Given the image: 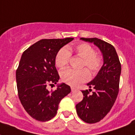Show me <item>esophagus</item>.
Listing matches in <instances>:
<instances>
[{
    "label": "esophagus",
    "mask_w": 135,
    "mask_h": 135,
    "mask_svg": "<svg viewBox=\"0 0 135 135\" xmlns=\"http://www.w3.org/2000/svg\"><path fill=\"white\" fill-rule=\"evenodd\" d=\"M71 89L72 92H74V91H75V90H76V88H74V87H71Z\"/></svg>",
    "instance_id": "1"
}]
</instances>
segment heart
<instances>
[{
	"instance_id": "obj_1",
	"label": "heart",
	"mask_w": 135,
	"mask_h": 135,
	"mask_svg": "<svg viewBox=\"0 0 135 135\" xmlns=\"http://www.w3.org/2000/svg\"><path fill=\"white\" fill-rule=\"evenodd\" d=\"M69 48H61L57 52L55 57V64L57 67L63 69L68 65L70 59ZM76 55L82 58L81 67L86 66L92 74H96L99 71L103 65L102 58L97 55L96 51L88 43H80L76 45L74 48ZM90 78V74L86 69L74 70L67 69L61 73V80L66 84L69 85H77L81 83L85 82Z\"/></svg>"
}]
</instances>
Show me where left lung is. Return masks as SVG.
Instances as JSON below:
<instances>
[{
  "mask_svg": "<svg viewBox=\"0 0 135 135\" xmlns=\"http://www.w3.org/2000/svg\"><path fill=\"white\" fill-rule=\"evenodd\" d=\"M80 39L98 47L104 59L103 66L97 76L87 84L90 89L82 90L83 99L76 106L80 119L88 123H95L107 115L117 98L121 64L112 45L97 38ZM92 87L95 90L90 93Z\"/></svg>",
  "mask_w": 135,
  "mask_h": 135,
  "instance_id": "obj_1",
  "label": "left lung"
}]
</instances>
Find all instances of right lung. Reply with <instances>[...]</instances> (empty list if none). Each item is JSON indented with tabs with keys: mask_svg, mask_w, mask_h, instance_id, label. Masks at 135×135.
Listing matches in <instances>:
<instances>
[{
	"mask_svg": "<svg viewBox=\"0 0 135 135\" xmlns=\"http://www.w3.org/2000/svg\"><path fill=\"white\" fill-rule=\"evenodd\" d=\"M73 40L42 39L22 54L16 71L18 96L25 111L38 121H47L55 117L60 101L71 92L70 86L65 83L51 91L47 85L58 82L55 57L64 45Z\"/></svg>",
	"mask_w": 135,
	"mask_h": 135,
	"instance_id": "right-lung-1",
	"label": "right lung"
}]
</instances>
